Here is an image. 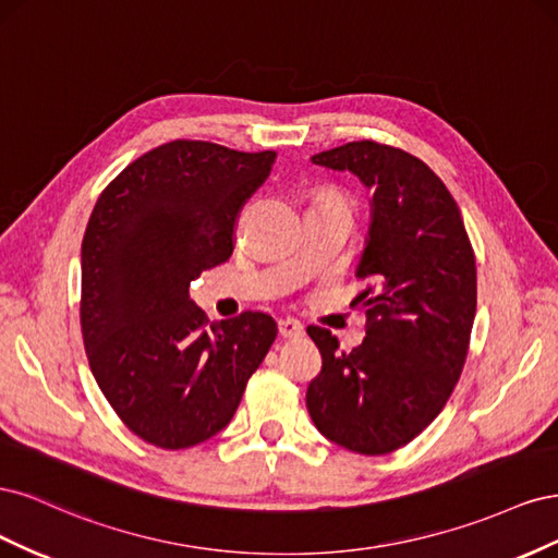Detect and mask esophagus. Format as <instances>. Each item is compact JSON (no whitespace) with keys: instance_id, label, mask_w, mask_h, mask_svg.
Wrapping results in <instances>:
<instances>
[{"instance_id":"esophagus-1","label":"esophagus","mask_w":558,"mask_h":558,"mask_svg":"<svg viewBox=\"0 0 558 558\" xmlns=\"http://www.w3.org/2000/svg\"><path fill=\"white\" fill-rule=\"evenodd\" d=\"M279 332L281 337H289V340H298V337H302V332H305V326H302L298 318H281Z\"/></svg>"}]
</instances>
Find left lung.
I'll return each instance as SVG.
<instances>
[{
  "mask_svg": "<svg viewBox=\"0 0 558 558\" xmlns=\"http://www.w3.org/2000/svg\"><path fill=\"white\" fill-rule=\"evenodd\" d=\"M351 172L369 191V228L356 277L369 286L351 302L367 337L337 351L326 328H307L324 359L307 388L320 435L349 451H396L442 412L468 356L477 310V269L463 218L426 162L400 148L351 142L312 156Z\"/></svg>",
  "mask_w": 558,
  "mask_h": 558,
  "instance_id": "8db88e82",
  "label": "left lung"
}]
</instances>
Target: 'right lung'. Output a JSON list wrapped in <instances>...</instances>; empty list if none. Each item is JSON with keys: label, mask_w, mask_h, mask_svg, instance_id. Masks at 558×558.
<instances>
[{"label": "right lung", "mask_w": 558, "mask_h": 558, "mask_svg": "<svg viewBox=\"0 0 558 558\" xmlns=\"http://www.w3.org/2000/svg\"><path fill=\"white\" fill-rule=\"evenodd\" d=\"M277 154L177 140L99 195L81 244V328L116 414L142 440L189 449L221 433L277 337L244 312L207 326L191 281L232 256V228Z\"/></svg>", "instance_id": "add662e5"}]
</instances>
